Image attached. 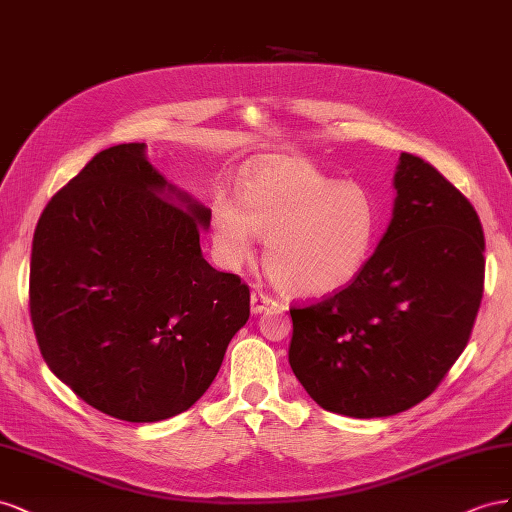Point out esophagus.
Here are the masks:
<instances>
[{"mask_svg":"<svg viewBox=\"0 0 512 512\" xmlns=\"http://www.w3.org/2000/svg\"><path fill=\"white\" fill-rule=\"evenodd\" d=\"M272 306H276L274 298L264 294V291H253L251 294V311L253 313H264V311L272 309Z\"/></svg>","mask_w":512,"mask_h":512,"instance_id":"34e87169","label":"esophagus"}]
</instances>
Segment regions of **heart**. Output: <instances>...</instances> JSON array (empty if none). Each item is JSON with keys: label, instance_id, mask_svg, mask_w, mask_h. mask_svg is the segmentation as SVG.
<instances>
[{"label": "heart", "instance_id": "1", "mask_svg": "<svg viewBox=\"0 0 512 512\" xmlns=\"http://www.w3.org/2000/svg\"><path fill=\"white\" fill-rule=\"evenodd\" d=\"M384 214L364 184L330 178L300 158H270L246 169L238 203L212 201L214 251L227 268L253 257L266 238L264 264L289 296L319 298L352 283L382 236Z\"/></svg>", "mask_w": 512, "mask_h": 512}]
</instances>
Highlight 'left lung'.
<instances>
[{"instance_id": "obj_1", "label": "left lung", "mask_w": 512, "mask_h": 512, "mask_svg": "<svg viewBox=\"0 0 512 512\" xmlns=\"http://www.w3.org/2000/svg\"><path fill=\"white\" fill-rule=\"evenodd\" d=\"M392 221L369 264L337 294L291 306L289 364L328 412L410 410L457 362L485 289V236L470 201L403 152Z\"/></svg>"}]
</instances>
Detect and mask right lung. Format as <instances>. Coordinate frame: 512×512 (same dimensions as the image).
<instances>
[{
	"instance_id": "obj_1",
	"label": "right lung",
	"mask_w": 512,
	"mask_h": 512,
	"mask_svg": "<svg viewBox=\"0 0 512 512\" xmlns=\"http://www.w3.org/2000/svg\"><path fill=\"white\" fill-rule=\"evenodd\" d=\"M210 216L148 163L143 143L98 152L47 203L29 315L49 369L98 412L158 422L214 382L251 291L203 259Z\"/></svg>"
}]
</instances>
